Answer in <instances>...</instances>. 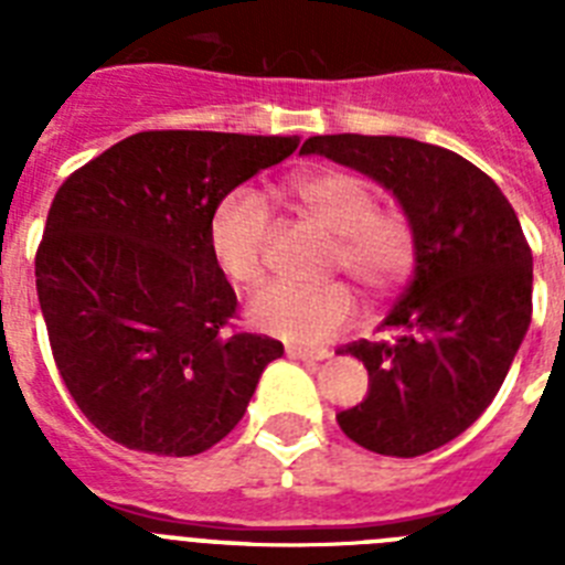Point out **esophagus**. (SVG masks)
<instances>
[{
	"instance_id": "34e87169",
	"label": "esophagus",
	"mask_w": 565,
	"mask_h": 565,
	"mask_svg": "<svg viewBox=\"0 0 565 565\" xmlns=\"http://www.w3.org/2000/svg\"><path fill=\"white\" fill-rule=\"evenodd\" d=\"M288 356L299 359V362H326L331 353H328V351H306V348H288Z\"/></svg>"
}]
</instances>
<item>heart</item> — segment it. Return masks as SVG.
Wrapping results in <instances>:
<instances>
[{
  "label": "heart",
  "instance_id": "1",
  "mask_svg": "<svg viewBox=\"0 0 565 565\" xmlns=\"http://www.w3.org/2000/svg\"><path fill=\"white\" fill-rule=\"evenodd\" d=\"M291 198L317 226L333 234L331 271H344L367 297H387L411 277L416 232L402 209H379L367 183L344 169H317L291 181ZM271 214L252 189H234L209 217L214 266L237 288H254L266 274ZM356 297L344 282L291 286L274 282L248 306L259 331L294 344H317L351 326Z\"/></svg>",
  "mask_w": 565,
  "mask_h": 565
}]
</instances>
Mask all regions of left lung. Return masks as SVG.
<instances>
[{"instance_id": "obj_1", "label": "left lung", "mask_w": 565, "mask_h": 565, "mask_svg": "<svg viewBox=\"0 0 565 565\" xmlns=\"http://www.w3.org/2000/svg\"><path fill=\"white\" fill-rule=\"evenodd\" d=\"M326 154L382 183L411 217L416 268L384 317L391 339H359L367 396L337 416L379 456L438 450L487 411L532 322V248L498 183L467 158L396 135H313Z\"/></svg>"}]
</instances>
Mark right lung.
Instances as JSON below:
<instances>
[{
    "instance_id": "1",
    "label": "right lung",
    "mask_w": 565,
    "mask_h": 565,
    "mask_svg": "<svg viewBox=\"0 0 565 565\" xmlns=\"http://www.w3.org/2000/svg\"><path fill=\"white\" fill-rule=\"evenodd\" d=\"M297 135L152 129L70 174L36 252L53 359L89 424L152 456H198L237 427L282 342L232 331L234 288L209 252L232 189Z\"/></svg>"
}]
</instances>
